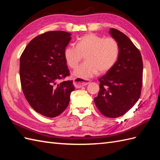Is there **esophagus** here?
I'll return each mask as SVG.
<instances>
[{
	"instance_id": "34e87169",
	"label": "esophagus",
	"mask_w": 160,
	"mask_h": 160,
	"mask_svg": "<svg viewBox=\"0 0 160 160\" xmlns=\"http://www.w3.org/2000/svg\"><path fill=\"white\" fill-rule=\"evenodd\" d=\"M88 84H89V82H86L85 80L80 79V78H76L73 79V84L76 88H80L82 87L87 85Z\"/></svg>"
}]
</instances>
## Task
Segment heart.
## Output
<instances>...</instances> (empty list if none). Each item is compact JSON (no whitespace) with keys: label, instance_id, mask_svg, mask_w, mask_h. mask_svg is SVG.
<instances>
[{"label":"heart","instance_id":"heart-1","mask_svg":"<svg viewBox=\"0 0 160 160\" xmlns=\"http://www.w3.org/2000/svg\"><path fill=\"white\" fill-rule=\"evenodd\" d=\"M119 54L120 46L115 38L88 33L78 40L77 45H68L64 49V57L68 66L75 69L85 56L86 62L78 67L73 74L78 78L87 80L98 71L104 73L111 70L117 62Z\"/></svg>","mask_w":160,"mask_h":160}]
</instances>
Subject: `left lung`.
Returning <instances> with one entry per match:
<instances>
[{
	"label": "left lung",
	"mask_w": 160,
	"mask_h": 160,
	"mask_svg": "<svg viewBox=\"0 0 160 160\" xmlns=\"http://www.w3.org/2000/svg\"><path fill=\"white\" fill-rule=\"evenodd\" d=\"M110 34L120 46L119 58L113 67L100 78V91L94 98L103 115L115 118L124 115L141 95L143 62L140 51L124 33L111 28Z\"/></svg>",
	"instance_id": "8db88e82"
}]
</instances>
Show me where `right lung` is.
<instances>
[{"label": "right lung", "mask_w": 160, "mask_h": 160, "mask_svg": "<svg viewBox=\"0 0 160 160\" xmlns=\"http://www.w3.org/2000/svg\"><path fill=\"white\" fill-rule=\"evenodd\" d=\"M71 35L63 31L42 33L30 41L20 56L23 93L30 106L45 117L54 118L62 113L75 89L73 80L60 81L70 75L64 52Z\"/></svg>", "instance_id": "add662e5"}]
</instances>
